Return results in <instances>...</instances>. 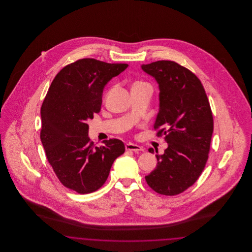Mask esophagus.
<instances>
[{"mask_svg": "<svg viewBox=\"0 0 252 252\" xmlns=\"http://www.w3.org/2000/svg\"><path fill=\"white\" fill-rule=\"evenodd\" d=\"M126 149L128 151H133V152H140L143 151V148L138 145V144H132V143H128L126 144Z\"/></svg>", "mask_w": 252, "mask_h": 252, "instance_id": "1", "label": "esophagus"}]
</instances>
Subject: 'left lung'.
<instances>
[{"instance_id":"8db88e82","label":"left lung","mask_w":252,"mask_h":252,"mask_svg":"<svg viewBox=\"0 0 252 252\" xmlns=\"http://www.w3.org/2000/svg\"><path fill=\"white\" fill-rule=\"evenodd\" d=\"M142 69L158 84L154 129L162 127L157 135H164L168 144L163 155H156L157 167L145 180L158 193L176 195L191 187L205 168L214 131L212 109L203 85L187 68L159 60Z\"/></svg>"}]
</instances>
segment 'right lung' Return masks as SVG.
<instances>
[{
	"label": "right lung",
	"instance_id": "right-lung-1",
	"mask_svg": "<svg viewBox=\"0 0 252 252\" xmlns=\"http://www.w3.org/2000/svg\"><path fill=\"white\" fill-rule=\"evenodd\" d=\"M127 66L77 60L56 75L42 103L40 140L49 163L60 182L78 193L101 188L113 161L125 152L118 139L95 146L88 136L87 121L100 112L105 86Z\"/></svg>",
	"mask_w": 252,
	"mask_h": 252
}]
</instances>
